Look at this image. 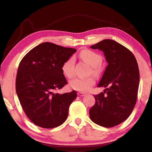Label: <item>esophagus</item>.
Returning <instances> with one entry per match:
<instances>
[{
  "instance_id": "obj_1",
  "label": "esophagus",
  "mask_w": 152,
  "mask_h": 152,
  "mask_svg": "<svg viewBox=\"0 0 152 152\" xmlns=\"http://www.w3.org/2000/svg\"><path fill=\"white\" fill-rule=\"evenodd\" d=\"M78 95L79 96H85L86 94L84 93V92H78Z\"/></svg>"
}]
</instances>
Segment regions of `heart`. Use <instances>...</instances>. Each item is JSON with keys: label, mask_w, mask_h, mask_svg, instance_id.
Listing matches in <instances>:
<instances>
[{"label": "heart", "mask_w": 152, "mask_h": 152, "mask_svg": "<svg viewBox=\"0 0 152 152\" xmlns=\"http://www.w3.org/2000/svg\"><path fill=\"white\" fill-rule=\"evenodd\" d=\"M80 58L88 65L92 67V72L94 74L99 72V66L102 61V56L94 51L89 50H84L80 54ZM74 64L75 59L72 56L62 65V72L64 75L68 78H71L74 74ZM95 80L93 78H75L70 82V86L72 88L81 92H87L94 85Z\"/></svg>", "instance_id": "obj_1"}]
</instances>
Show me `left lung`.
Segmentation results:
<instances>
[{
  "label": "left lung",
  "mask_w": 152,
  "mask_h": 152,
  "mask_svg": "<svg viewBox=\"0 0 152 152\" xmlns=\"http://www.w3.org/2000/svg\"><path fill=\"white\" fill-rule=\"evenodd\" d=\"M91 48L102 51L108 66L97 87L103 92L94 95L89 110L91 119L104 127H113L127 119L137 101L140 71L132 51L112 39H104Z\"/></svg>",
  "instance_id": "left-lung-1"
}]
</instances>
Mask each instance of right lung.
<instances>
[{"label": "right lung", "mask_w": 152, "mask_h": 152, "mask_svg": "<svg viewBox=\"0 0 152 152\" xmlns=\"http://www.w3.org/2000/svg\"><path fill=\"white\" fill-rule=\"evenodd\" d=\"M76 49L44 42L25 55L19 65L16 92L27 117L40 127L50 129L65 122L75 91L60 94L55 91L67 84L62 65Z\"/></svg>", "instance_id": "add662e5"}]
</instances>
